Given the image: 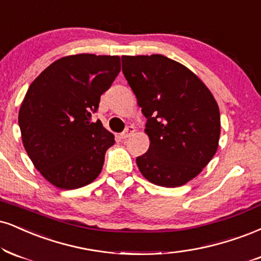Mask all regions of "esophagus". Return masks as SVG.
Instances as JSON below:
<instances>
[{
  "label": "esophagus",
  "mask_w": 261,
  "mask_h": 261,
  "mask_svg": "<svg viewBox=\"0 0 261 261\" xmlns=\"http://www.w3.org/2000/svg\"><path fill=\"white\" fill-rule=\"evenodd\" d=\"M134 133H135V127H134V126H127L126 128H125L124 133L120 134V139H121V140H126V139H128V137H130L131 135H133Z\"/></svg>",
  "instance_id": "esophagus-1"
}]
</instances>
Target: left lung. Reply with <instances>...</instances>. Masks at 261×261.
Listing matches in <instances>:
<instances>
[{
	"label": "left lung",
	"mask_w": 261,
	"mask_h": 261,
	"mask_svg": "<svg viewBox=\"0 0 261 261\" xmlns=\"http://www.w3.org/2000/svg\"><path fill=\"white\" fill-rule=\"evenodd\" d=\"M122 73L147 119L148 152L137 156L141 174L162 187L194 178L218 150L220 112L193 71L162 55L122 56Z\"/></svg>",
	"instance_id": "8db88e82"
}]
</instances>
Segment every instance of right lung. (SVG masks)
<instances>
[{
  "mask_svg": "<svg viewBox=\"0 0 261 261\" xmlns=\"http://www.w3.org/2000/svg\"><path fill=\"white\" fill-rule=\"evenodd\" d=\"M119 71L118 56L81 53L53 62L31 83L18 117L21 141L53 186L84 187L102 171L114 135L92 114Z\"/></svg>",
  "mask_w": 261,
  "mask_h": 261,
  "instance_id": "right-lung-1",
  "label": "right lung"
}]
</instances>
